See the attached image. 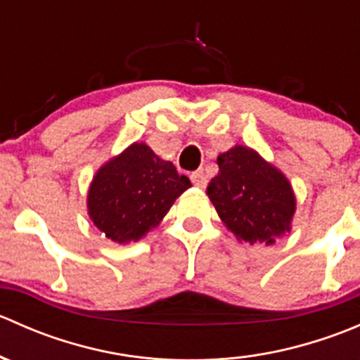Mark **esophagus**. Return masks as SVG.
Segmentation results:
<instances>
[{
  "label": "esophagus",
  "mask_w": 360,
  "mask_h": 360,
  "mask_svg": "<svg viewBox=\"0 0 360 360\" xmlns=\"http://www.w3.org/2000/svg\"><path fill=\"white\" fill-rule=\"evenodd\" d=\"M190 177H191V183H193L195 186H197V188H205V184H207V176L202 172V170H197V172L191 174Z\"/></svg>",
  "instance_id": "1"
}]
</instances>
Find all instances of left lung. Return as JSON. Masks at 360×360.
<instances>
[{"label":"left lung","mask_w":360,"mask_h":360,"mask_svg":"<svg viewBox=\"0 0 360 360\" xmlns=\"http://www.w3.org/2000/svg\"><path fill=\"white\" fill-rule=\"evenodd\" d=\"M217 167L207 195L238 240L270 245L291 230L296 202L281 170L244 146L219 155Z\"/></svg>","instance_id":"left-lung-1"}]
</instances>
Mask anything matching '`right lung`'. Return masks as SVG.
Segmentation results:
<instances>
[{
  "label": "right lung",
  "instance_id": "1",
  "mask_svg": "<svg viewBox=\"0 0 360 360\" xmlns=\"http://www.w3.org/2000/svg\"><path fill=\"white\" fill-rule=\"evenodd\" d=\"M190 186V179L179 176L172 163L158 158L144 143H136L94 177L90 219L112 242L139 240Z\"/></svg>",
  "mask_w": 360,
  "mask_h": 360
}]
</instances>
